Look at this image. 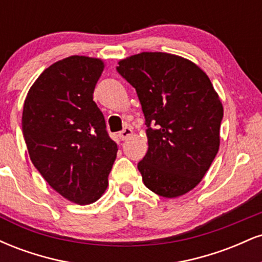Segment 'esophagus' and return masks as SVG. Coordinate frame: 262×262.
<instances>
[{
    "label": "esophagus",
    "instance_id": "34e87169",
    "mask_svg": "<svg viewBox=\"0 0 262 262\" xmlns=\"http://www.w3.org/2000/svg\"><path fill=\"white\" fill-rule=\"evenodd\" d=\"M132 135H133V129L129 128V127H125L121 132V133H119V138H121L122 140H125V139H128L129 137H132Z\"/></svg>",
    "mask_w": 262,
    "mask_h": 262
}]
</instances>
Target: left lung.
<instances>
[{"instance_id":"left-lung-1","label":"left lung","mask_w":262,"mask_h":262,"mask_svg":"<svg viewBox=\"0 0 262 262\" xmlns=\"http://www.w3.org/2000/svg\"><path fill=\"white\" fill-rule=\"evenodd\" d=\"M145 117L148 151L138 170L150 191L180 197L202 181L221 145L223 104L191 60L144 52L118 61Z\"/></svg>"}]
</instances>
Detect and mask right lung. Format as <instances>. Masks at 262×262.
Listing matches in <instances>:
<instances>
[{"instance_id": "1", "label": "right lung", "mask_w": 262, "mask_h": 262, "mask_svg": "<svg viewBox=\"0 0 262 262\" xmlns=\"http://www.w3.org/2000/svg\"><path fill=\"white\" fill-rule=\"evenodd\" d=\"M103 69L98 58L59 60L39 75L23 106L22 129L33 165L50 187L81 206L104 193L118 151L93 101Z\"/></svg>"}]
</instances>
